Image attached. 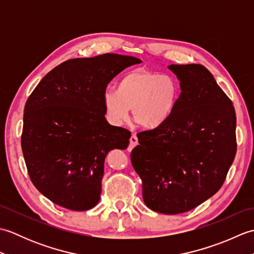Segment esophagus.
Here are the masks:
<instances>
[{
  "mask_svg": "<svg viewBox=\"0 0 254 254\" xmlns=\"http://www.w3.org/2000/svg\"><path fill=\"white\" fill-rule=\"evenodd\" d=\"M138 144V139L135 134H132L130 137V144H128V150H131L132 148H134Z\"/></svg>",
  "mask_w": 254,
  "mask_h": 254,
  "instance_id": "esophagus-1",
  "label": "esophagus"
}]
</instances>
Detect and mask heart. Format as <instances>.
<instances>
[{"label":"heart","mask_w":254,"mask_h":254,"mask_svg":"<svg viewBox=\"0 0 254 254\" xmlns=\"http://www.w3.org/2000/svg\"><path fill=\"white\" fill-rule=\"evenodd\" d=\"M179 88L169 75H159L137 68L119 80L116 90H107L104 106L113 124L127 120L128 110L144 127H156L166 122L174 112Z\"/></svg>","instance_id":"obj_1"}]
</instances>
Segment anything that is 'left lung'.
<instances>
[{"label":"left lung","mask_w":254,"mask_h":254,"mask_svg":"<svg viewBox=\"0 0 254 254\" xmlns=\"http://www.w3.org/2000/svg\"><path fill=\"white\" fill-rule=\"evenodd\" d=\"M181 94L171 117L137 133L131 163L143 199L155 212H188L213 196L237 152L233 102L201 64H171Z\"/></svg>","instance_id":"1"}]
</instances>
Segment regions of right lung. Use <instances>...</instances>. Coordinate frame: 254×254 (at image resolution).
<instances>
[{"instance_id":"obj_1","label":"right lung","mask_w":254,"mask_h":254,"mask_svg":"<svg viewBox=\"0 0 254 254\" xmlns=\"http://www.w3.org/2000/svg\"><path fill=\"white\" fill-rule=\"evenodd\" d=\"M141 62L115 53L71 59L28 97L21 149L31 182L53 203L87 210L99 202L106 155L126 149L131 136L106 120L104 95L116 75Z\"/></svg>"}]
</instances>
